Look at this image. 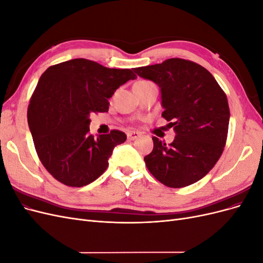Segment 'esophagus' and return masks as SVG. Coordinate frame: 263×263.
I'll return each mask as SVG.
<instances>
[{
    "label": "esophagus",
    "instance_id": "1",
    "mask_svg": "<svg viewBox=\"0 0 263 263\" xmlns=\"http://www.w3.org/2000/svg\"><path fill=\"white\" fill-rule=\"evenodd\" d=\"M140 135L141 134L139 132H128L127 133V138H128V140H136L140 137Z\"/></svg>",
    "mask_w": 263,
    "mask_h": 263
}]
</instances>
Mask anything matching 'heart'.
I'll use <instances>...</instances> for the list:
<instances>
[{
    "instance_id": "obj_1",
    "label": "heart",
    "mask_w": 263,
    "mask_h": 263,
    "mask_svg": "<svg viewBox=\"0 0 263 263\" xmlns=\"http://www.w3.org/2000/svg\"><path fill=\"white\" fill-rule=\"evenodd\" d=\"M145 83H148V81H138V82H136L135 84H145Z\"/></svg>"
}]
</instances>
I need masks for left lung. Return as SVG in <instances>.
Here are the masks:
<instances>
[{"mask_svg":"<svg viewBox=\"0 0 263 263\" xmlns=\"http://www.w3.org/2000/svg\"><path fill=\"white\" fill-rule=\"evenodd\" d=\"M135 72L160 87L161 115L176 133L170 145L153 137L154 149L144 158L148 170L169 187L193 184L224 150L230 116L226 94L210 71L184 59L135 68Z\"/></svg>","mask_w":263,"mask_h":263,"instance_id":"8db88e82","label":"left lung"}]
</instances>
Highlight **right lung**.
Here are the masks:
<instances>
[{
	"label": "right lung",
	"mask_w": 263,
	"mask_h": 263,
	"mask_svg": "<svg viewBox=\"0 0 263 263\" xmlns=\"http://www.w3.org/2000/svg\"><path fill=\"white\" fill-rule=\"evenodd\" d=\"M137 77L130 69H110L83 58L47 69L39 79L27 109L37 155L51 176L81 187L107 169L114 148L126 135H90V115L107 112L108 99Z\"/></svg>",
	"instance_id": "add662e5"
}]
</instances>
